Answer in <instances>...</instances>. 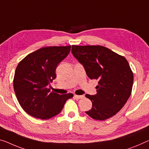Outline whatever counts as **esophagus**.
Listing matches in <instances>:
<instances>
[{
	"label": "esophagus",
	"mask_w": 149,
	"mask_h": 149,
	"mask_svg": "<svg viewBox=\"0 0 149 149\" xmlns=\"http://www.w3.org/2000/svg\"><path fill=\"white\" fill-rule=\"evenodd\" d=\"M74 97L76 98H79V99H80V98H84V96L83 95H74Z\"/></svg>",
	"instance_id": "obj_1"
}]
</instances>
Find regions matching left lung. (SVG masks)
Returning a JSON list of instances; mask_svg holds the SVG:
<instances>
[{"label": "left lung", "mask_w": 149, "mask_h": 149, "mask_svg": "<svg viewBox=\"0 0 149 149\" xmlns=\"http://www.w3.org/2000/svg\"><path fill=\"white\" fill-rule=\"evenodd\" d=\"M72 54L88 78L98 81L97 94L85 95L93 103L92 109L85 113L99 120L115 115L131 95L133 73L127 59L99 45H72Z\"/></svg>", "instance_id": "1"}]
</instances>
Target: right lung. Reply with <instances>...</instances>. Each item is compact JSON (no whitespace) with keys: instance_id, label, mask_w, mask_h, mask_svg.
<instances>
[{"instance_id":"1","label":"right lung","mask_w":149,"mask_h":149,"mask_svg":"<svg viewBox=\"0 0 149 149\" xmlns=\"http://www.w3.org/2000/svg\"><path fill=\"white\" fill-rule=\"evenodd\" d=\"M71 46L49 47L27 55L16 68L13 86L18 101L33 117L49 119L61 113L73 95H58L48 88L56 79L58 63L69 54Z\"/></svg>"}]
</instances>
